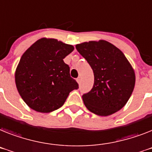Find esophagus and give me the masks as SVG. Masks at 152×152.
Returning a JSON list of instances; mask_svg holds the SVG:
<instances>
[{"label": "esophagus", "mask_w": 152, "mask_h": 152, "mask_svg": "<svg viewBox=\"0 0 152 152\" xmlns=\"http://www.w3.org/2000/svg\"><path fill=\"white\" fill-rule=\"evenodd\" d=\"M76 81H77V83H78L79 84H80V83H81V78H80V77H78V78L76 79Z\"/></svg>", "instance_id": "esophagus-1"}]
</instances>
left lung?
<instances>
[{
    "instance_id": "1",
    "label": "left lung",
    "mask_w": 152,
    "mask_h": 152,
    "mask_svg": "<svg viewBox=\"0 0 152 152\" xmlns=\"http://www.w3.org/2000/svg\"><path fill=\"white\" fill-rule=\"evenodd\" d=\"M76 48L94 74L92 90L82 96L86 107L104 117L123 108L135 85L134 70L123 52L105 40L85 42Z\"/></svg>"
}]
</instances>
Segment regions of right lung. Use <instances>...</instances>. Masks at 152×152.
Segmentation results:
<instances>
[{"instance_id":"add662e5","label":"right lung","mask_w":152,"mask_h":152,"mask_svg":"<svg viewBox=\"0 0 152 152\" xmlns=\"http://www.w3.org/2000/svg\"><path fill=\"white\" fill-rule=\"evenodd\" d=\"M73 50L72 45L42 38L24 52L15 78L18 91L29 107L50 113L64 104L70 92L78 89L63 61Z\"/></svg>"}]
</instances>
